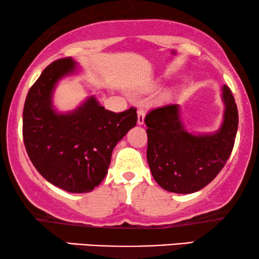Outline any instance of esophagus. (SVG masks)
Wrapping results in <instances>:
<instances>
[{"instance_id":"obj_1","label":"esophagus","mask_w":259,"mask_h":259,"mask_svg":"<svg viewBox=\"0 0 259 259\" xmlns=\"http://www.w3.org/2000/svg\"><path fill=\"white\" fill-rule=\"evenodd\" d=\"M144 119H145V109L139 108L138 109V123H139V125H143Z\"/></svg>"}]
</instances>
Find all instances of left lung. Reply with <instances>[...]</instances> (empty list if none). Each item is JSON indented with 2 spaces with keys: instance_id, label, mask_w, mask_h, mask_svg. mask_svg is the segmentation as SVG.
Listing matches in <instances>:
<instances>
[{
  "instance_id": "8db88e82",
  "label": "left lung",
  "mask_w": 259,
  "mask_h": 259,
  "mask_svg": "<svg viewBox=\"0 0 259 259\" xmlns=\"http://www.w3.org/2000/svg\"><path fill=\"white\" fill-rule=\"evenodd\" d=\"M224 120L213 134L189 133L178 105L154 108L145 118L147 161L152 176L162 189L175 193H193L210 184L231 154L238 128V111L231 90L223 86Z\"/></svg>"
}]
</instances>
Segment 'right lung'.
Returning a JSON list of instances; mask_svg holds the SVG:
<instances>
[{"mask_svg": "<svg viewBox=\"0 0 259 259\" xmlns=\"http://www.w3.org/2000/svg\"><path fill=\"white\" fill-rule=\"evenodd\" d=\"M77 69L72 58L59 59L28 92L23 141L28 157L46 180L72 193L93 191L107 175L115 145L137 125V108L107 111L94 97L69 113H58L52 97L58 81Z\"/></svg>", "mask_w": 259, "mask_h": 259, "instance_id": "obj_1", "label": "right lung"}]
</instances>
